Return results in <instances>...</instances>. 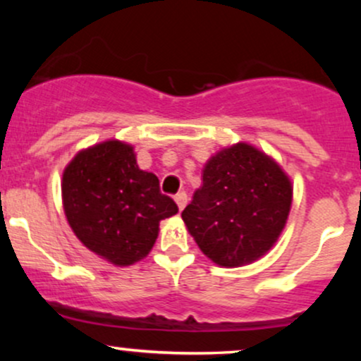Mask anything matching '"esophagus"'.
I'll list each match as a JSON object with an SVG mask.
<instances>
[{"instance_id":"1","label":"esophagus","mask_w":361,"mask_h":361,"mask_svg":"<svg viewBox=\"0 0 361 361\" xmlns=\"http://www.w3.org/2000/svg\"><path fill=\"white\" fill-rule=\"evenodd\" d=\"M175 200H176V204H178V209H180V210H183V209H185V205L188 204V195H186L185 192H180V193H176Z\"/></svg>"}]
</instances>
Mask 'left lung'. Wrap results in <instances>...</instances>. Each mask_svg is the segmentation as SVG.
Instances as JSON below:
<instances>
[{"label":"left lung","mask_w":361,"mask_h":361,"mask_svg":"<svg viewBox=\"0 0 361 361\" xmlns=\"http://www.w3.org/2000/svg\"><path fill=\"white\" fill-rule=\"evenodd\" d=\"M292 205L281 168L250 144L217 152L181 217L198 247L221 267H241L275 244Z\"/></svg>","instance_id":"obj_1"}]
</instances>
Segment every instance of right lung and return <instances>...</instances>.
Masks as SVG:
<instances>
[{
	"instance_id": "1",
	"label": "right lung",
	"mask_w": 361,
	"mask_h": 361,
	"mask_svg": "<svg viewBox=\"0 0 361 361\" xmlns=\"http://www.w3.org/2000/svg\"><path fill=\"white\" fill-rule=\"evenodd\" d=\"M62 202L78 239L120 267L142 259L159 222L178 212L157 176L139 169L132 147L120 140L76 154L62 175Z\"/></svg>"
}]
</instances>
